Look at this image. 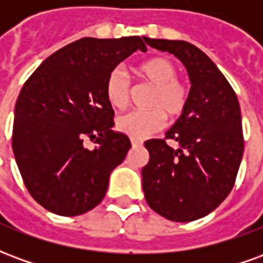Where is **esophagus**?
Wrapping results in <instances>:
<instances>
[{
	"mask_svg": "<svg viewBox=\"0 0 263 263\" xmlns=\"http://www.w3.org/2000/svg\"><path fill=\"white\" fill-rule=\"evenodd\" d=\"M131 143L134 148H137V146H141V145H142V142H141V141H138V139H131Z\"/></svg>",
	"mask_w": 263,
	"mask_h": 263,
	"instance_id": "obj_1",
	"label": "esophagus"
}]
</instances>
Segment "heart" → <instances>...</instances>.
<instances>
[{"label": "heart", "mask_w": 263, "mask_h": 263, "mask_svg": "<svg viewBox=\"0 0 263 263\" xmlns=\"http://www.w3.org/2000/svg\"><path fill=\"white\" fill-rule=\"evenodd\" d=\"M135 73L142 81L152 86L146 100L148 111L129 112L117 120V129L134 139H143L159 131L165 124V115L176 120L186 111L189 90L179 80L176 66L166 58H151L135 67ZM105 98L115 109H124L129 101V86L120 70H112L105 80Z\"/></svg>", "instance_id": "1"}]
</instances>
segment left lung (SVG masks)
<instances>
[{"mask_svg": "<svg viewBox=\"0 0 263 263\" xmlns=\"http://www.w3.org/2000/svg\"><path fill=\"white\" fill-rule=\"evenodd\" d=\"M149 46L176 56L187 70L186 111L166 132L179 145L149 139L142 169L146 203L158 214L189 222L210 214L234 187L243 154L237 94L207 54L184 41L149 39Z\"/></svg>", "mask_w": 263, "mask_h": 263, "instance_id": "1", "label": "left lung"}]
</instances>
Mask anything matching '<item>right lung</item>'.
<instances>
[{
    "instance_id": "1",
    "label": "right lung",
    "mask_w": 263,
    "mask_h": 263,
    "mask_svg": "<svg viewBox=\"0 0 263 263\" xmlns=\"http://www.w3.org/2000/svg\"><path fill=\"white\" fill-rule=\"evenodd\" d=\"M143 41L81 37L43 60L22 87L12 151L28 192L54 214L74 217L98 205L125 159L131 141L112 129L104 88L122 60L146 52ZM86 136L96 138L91 151L82 145Z\"/></svg>"
}]
</instances>
